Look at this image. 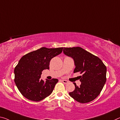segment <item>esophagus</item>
Masks as SVG:
<instances>
[{"instance_id": "esophagus-1", "label": "esophagus", "mask_w": 120, "mask_h": 120, "mask_svg": "<svg viewBox=\"0 0 120 120\" xmlns=\"http://www.w3.org/2000/svg\"><path fill=\"white\" fill-rule=\"evenodd\" d=\"M62 82H63L64 84H67L68 83V81L67 80H64V79H63V80H62Z\"/></svg>"}]
</instances>
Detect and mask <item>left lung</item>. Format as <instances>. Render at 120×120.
I'll list each match as a JSON object with an SVG mask.
<instances>
[{"instance_id": "obj_1", "label": "left lung", "mask_w": 120, "mask_h": 120, "mask_svg": "<svg viewBox=\"0 0 120 120\" xmlns=\"http://www.w3.org/2000/svg\"><path fill=\"white\" fill-rule=\"evenodd\" d=\"M64 53L74 60V73L79 72L81 84L74 83L75 89L69 94L80 103L95 99L100 94L106 81L107 68L100 59L80 47H64Z\"/></svg>"}]
</instances>
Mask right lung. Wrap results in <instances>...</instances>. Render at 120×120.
<instances>
[{
	"mask_svg": "<svg viewBox=\"0 0 120 120\" xmlns=\"http://www.w3.org/2000/svg\"><path fill=\"white\" fill-rule=\"evenodd\" d=\"M63 47L49 49L43 47L23 56L14 68V82L23 96L39 101L52 94L58 79L44 81L41 72L49 69L51 60L62 52Z\"/></svg>",
	"mask_w": 120,
	"mask_h": 120,
	"instance_id": "right-lung-1",
	"label": "right lung"
}]
</instances>
